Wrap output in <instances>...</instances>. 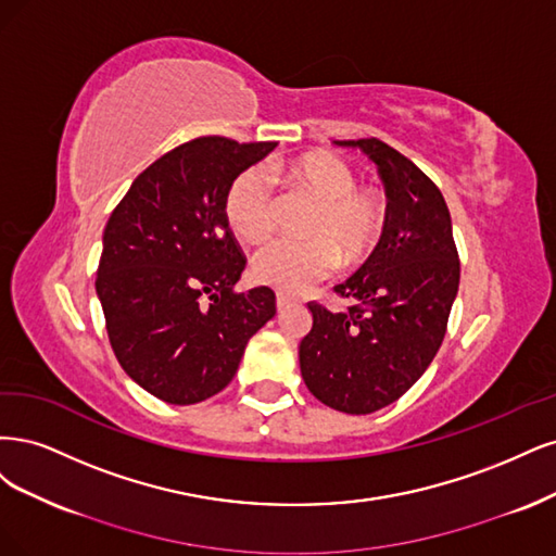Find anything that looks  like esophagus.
Listing matches in <instances>:
<instances>
[{
  "mask_svg": "<svg viewBox=\"0 0 556 556\" xmlns=\"http://www.w3.org/2000/svg\"><path fill=\"white\" fill-rule=\"evenodd\" d=\"M293 304V298L291 295H286V293H277V309L281 312V309H286V307H291Z\"/></svg>",
  "mask_w": 556,
  "mask_h": 556,
  "instance_id": "esophagus-1",
  "label": "esophagus"
}]
</instances>
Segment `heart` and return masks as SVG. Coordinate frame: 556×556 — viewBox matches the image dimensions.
Here are the masks:
<instances>
[{"label": "heart", "instance_id": "heart-1", "mask_svg": "<svg viewBox=\"0 0 556 556\" xmlns=\"http://www.w3.org/2000/svg\"><path fill=\"white\" fill-rule=\"evenodd\" d=\"M277 173L316 207L304 224L309 240H275L254 256L252 273L261 283L295 293L328 277L337 261L353 267L374 252L386 230L388 205L376 189L355 187V173L344 159L312 152ZM224 212L240 240L256 244L270 238L277 222L270 173L261 166L242 170L228 187Z\"/></svg>", "mask_w": 556, "mask_h": 556}]
</instances>
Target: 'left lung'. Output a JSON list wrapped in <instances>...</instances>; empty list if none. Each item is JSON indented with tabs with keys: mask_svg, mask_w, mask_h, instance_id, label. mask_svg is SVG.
<instances>
[{
	"mask_svg": "<svg viewBox=\"0 0 556 556\" xmlns=\"http://www.w3.org/2000/svg\"><path fill=\"white\" fill-rule=\"evenodd\" d=\"M365 152L386 187V230L334 293L357 304L330 312L309 302L312 330L300 342L309 392L351 416L374 414L414 386L443 342L459 289L451 212L439 187L379 138L334 140Z\"/></svg>",
	"mask_w": 556,
	"mask_h": 556,
	"instance_id": "obj_1",
	"label": "left lung"
}]
</instances>
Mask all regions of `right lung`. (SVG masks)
<instances>
[{
	"label": "right lung",
	"instance_id": "add662e5",
	"mask_svg": "<svg viewBox=\"0 0 556 556\" xmlns=\"http://www.w3.org/2000/svg\"><path fill=\"white\" fill-rule=\"evenodd\" d=\"M277 142L203 136L142 170L103 230L97 270L117 363L150 395L187 406L224 390L277 314L275 293H236L247 258L226 222L236 177Z\"/></svg>",
	"mask_w": 556,
	"mask_h": 556
}]
</instances>
